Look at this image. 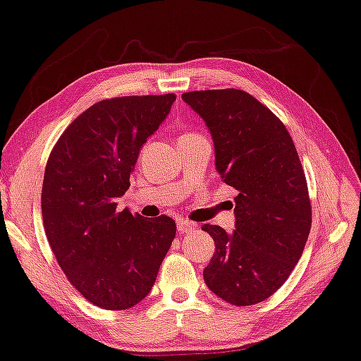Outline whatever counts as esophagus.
I'll return each instance as SVG.
<instances>
[{
    "instance_id": "obj_1",
    "label": "esophagus",
    "mask_w": 361,
    "mask_h": 361,
    "mask_svg": "<svg viewBox=\"0 0 361 361\" xmlns=\"http://www.w3.org/2000/svg\"><path fill=\"white\" fill-rule=\"evenodd\" d=\"M195 228H196V224L188 222V220H180V222H178V232L180 233L192 232V230H195Z\"/></svg>"
}]
</instances>
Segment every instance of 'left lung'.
<instances>
[{
    "instance_id": "8db88e82",
    "label": "left lung",
    "mask_w": 361,
    "mask_h": 361,
    "mask_svg": "<svg viewBox=\"0 0 361 361\" xmlns=\"http://www.w3.org/2000/svg\"><path fill=\"white\" fill-rule=\"evenodd\" d=\"M181 97L211 131L219 175L238 191L233 233L202 227L215 243L204 282L230 305H256L287 281L310 235L311 204L298 152L283 123L245 90Z\"/></svg>"
}]
</instances>
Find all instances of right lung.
<instances>
[{"instance_id": "1", "label": "right lung", "mask_w": 361, "mask_h": 361, "mask_svg": "<svg viewBox=\"0 0 361 361\" xmlns=\"http://www.w3.org/2000/svg\"><path fill=\"white\" fill-rule=\"evenodd\" d=\"M175 94L97 102L61 134L42 188L43 227L74 288L104 310L147 297L175 238V220L118 212L139 150L170 113Z\"/></svg>"}]
</instances>
